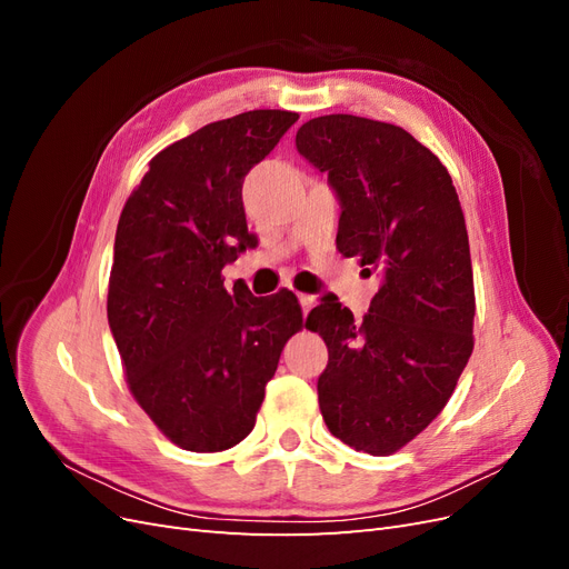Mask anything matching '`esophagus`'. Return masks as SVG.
Wrapping results in <instances>:
<instances>
[{
  "label": "esophagus",
  "mask_w": 569,
  "mask_h": 569,
  "mask_svg": "<svg viewBox=\"0 0 569 569\" xmlns=\"http://www.w3.org/2000/svg\"><path fill=\"white\" fill-rule=\"evenodd\" d=\"M299 303H301V308H303V313H308V311H311V308L316 306V297H311V295H299Z\"/></svg>",
  "instance_id": "esophagus-1"
}]
</instances>
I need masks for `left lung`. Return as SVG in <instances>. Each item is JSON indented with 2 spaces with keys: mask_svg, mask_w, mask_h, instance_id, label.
I'll return each mask as SVG.
<instances>
[{
  "mask_svg": "<svg viewBox=\"0 0 569 569\" xmlns=\"http://www.w3.org/2000/svg\"><path fill=\"white\" fill-rule=\"evenodd\" d=\"M301 157L341 206L337 249L380 274L363 320L325 295L306 327L327 343L318 401L330 432L389 456L449 403L472 353L470 242L446 166L399 126L349 113L308 120Z\"/></svg>",
  "mask_w": 569,
  "mask_h": 569,
  "instance_id": "obj_1",
  "label": "left lung"
}]
</instances>
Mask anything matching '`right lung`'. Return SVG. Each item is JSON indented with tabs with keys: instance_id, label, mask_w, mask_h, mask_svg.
<instances>
[{
	"instance_id": "right-lung-1",
	"label": "right lung",
	"mask_w": 569,
	"mask_h": 569,
	"mask_svg": "<svg viewBox=\"0 0 569 569\" xmlns=\"http://www.w3.org/2000/svg\"><path fill=\"white\" fill-rule=\"evenodd\" d=\"M297 120L258 109L203 126L149 161L120 213L109 327L134 401L184 451H226L251 432L303 327L289 289L253 297L220 274L256 247L244 178Z\"/></svg>"
}]
</instances>
